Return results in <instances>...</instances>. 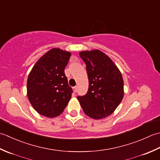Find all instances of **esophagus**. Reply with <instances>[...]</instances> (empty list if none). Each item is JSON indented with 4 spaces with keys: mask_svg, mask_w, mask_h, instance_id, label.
<instances>
[{
    "mask_svg": "<svg viewBox=\"0 0 160 160\" xmlns=\"http://www.w3.org/2000/svg\"><path fill=\"white\" fill-rule=\"evenodd\" d=\"M73 90H74V92H77V86L73 87Z\"/></svg>",
    "mask_w": 160,
    "mask_h": 160,
    "instance_id": "esophagus-1",
    "label": "esophagus"
}]
</instances>
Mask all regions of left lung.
<instances>
[{
  "mask_svg": "<svg viewBox=\"0 0 160 160\" xmlns=\"http://www.w3.org/2000/svg\"><path fill=\"white\" fill-rule=\"evenodd\" d=\"M79 55L86 65L89 88L77 99L86 115L94 119L105 118L115 111L123 97L122 74L102 51H83Z\"/></svg>",
  "mask_w": 160,
  "mask_h": 160,
  "instance_id": "obj_1",
  "label": "left lung"
}]
</instances>
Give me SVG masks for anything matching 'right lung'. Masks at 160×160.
I'll return each mask as SVG.
<instances>
[{
    "label": "right lung",
    "instance_id": "right-lung-1",
    "mask_svg": "<svg viewBox=\"0 0 160 160\" xmlns=\"http://www.w3.org/2000/svg\"><path fill=\"white\" fill-rule=\"evenodd\" d=\"M71 53L53 48L36 63L29 74L27 92L36 111L45 117L60 115L71 99L73 90L64 70Z\"/></svg>",
    "mask_w": 160,
    "mask_h": 160
}]
</instances>
